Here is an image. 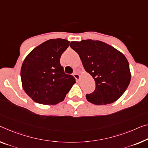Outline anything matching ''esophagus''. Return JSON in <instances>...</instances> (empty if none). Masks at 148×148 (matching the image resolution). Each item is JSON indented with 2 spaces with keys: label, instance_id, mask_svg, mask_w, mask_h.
Masks as SVG:
<instances>
[{
  "label": "esophagus",
  "instance_id": "1",
  "mask_svg": "<svg viewBox=\"0 0 148 148\" xmlns=\"http://www.w3.org/2000/svg\"><path fill=\"white\" fill-rule=\"evenodd\" d=\"M73 76H74L75 78L76 79L77 81H78L79 79V78H80V75H79L78 73H74Z\"/></svg>",
  "mask_w": 148,
  "mask_h": 148
}]
</instances>
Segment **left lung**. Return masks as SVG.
I'll return each instance as SVG.
<instances>
[{
	"instance_id": "left-lung-1",
	"label": "left lung",
	"mask_w": 148,
	"mask_h": 148,
	"mask_svg": "<svg viewBox=\"0 0 148 148\" xmlns=\"http://www.w3.org/2000/svg\"><path fill=\"white\" fill-rule=\"evenodd\" d=\"M83 67L95 81L94 92L86 95L94 104H110L124 94L131 79L128 61L121 52L101 41L71 42Z\"/></svg>"
}]
</instances>
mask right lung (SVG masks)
Instances as JSON below:
<instances>
[{
    "label": "right lung",
    "mask_w": 148,
    "mask_h": 148,
    "mask_svg": "<svg viewBox=\"0 0 148 148\" xmlns=\"http://www.w3.org/2000/svg\"><path fill=\"white\" fill-rule=\"evenodd\" d=\"M69 45L67 40H49L25 58L20 71L22 87L36 103L58 104L64 100L75 83V77L65 73L60 64L61 56Z\"/></svg>",
    "instance_id": "add662e5"
}]
</instances>
